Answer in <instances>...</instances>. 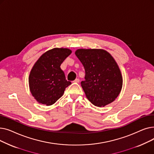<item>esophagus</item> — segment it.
I'll list each match as a JSON object with an SVG mask.
<instances>
[{
  "label": "esophagus",
  "mask_w": 154,
  "mask_h": 154,
  "mask_svg": "<svg viewBox=\"0 0 154 154\" xmlns=\"http://www.w3.org/2000/svg\"><path fill=\"white\" fill-rule=\"evenodd\" d=\"M79 82H80V80L79 79H76L74 81V82H75V83H79Z\"/></svg>",
  "instance_id": "esophagus-1"
}]
</instances>
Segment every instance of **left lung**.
I'll return each mask as SVG.
<instances>
[{
	"instance_id": "left-lung-1",
	"label": "left lung",
	"mask_w": 154,
	"mask_h": 154,
	"mask_svg": "<svg viewBox=\"0 0 154 154\" xmlns=\"http://www.w3.org/2000/svg\"><path fill=\"white\" fill-rule=\"evenodd\" d=\"M85 69L81 86L95 106L105 107L114 102L122 90L123 79L118 64L106 51L79 48L75 52Z\"/></svg>"
}]
</instances>
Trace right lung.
Listing matches in <instances>:
<instances>
[{
    "mask_svg": "<svg viewBox=\"0 0 154 154\" xmlns=\"http://www.w3.org/2000/svg\"><path fill=\"white\" fill-rule=\"evenodd\" d=\"M71 53L69 48H54L44 53L34 65L29 77V85L32 96L38 103L51 106L71 84L60 67Z\"/></svg>",
    "mask_w": 154,
    "mask_h": 154,
    "instance_id": "right-lung-1",
    "label": "right lung"
}]
</instances>
